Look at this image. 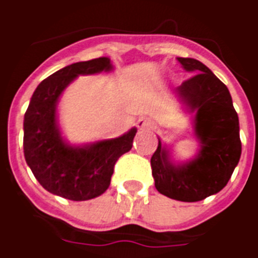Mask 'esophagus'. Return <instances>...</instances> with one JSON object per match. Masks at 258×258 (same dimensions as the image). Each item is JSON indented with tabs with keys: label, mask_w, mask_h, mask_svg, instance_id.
Instances as JSON below:
<instances>
[{
	"label": "esophagus",
	"mask_w": 258,
	"mask_h": 258,
	"mask_svg": "<svg viewBox=\"0 0 258 258\" xmlns=\"http://www.w3.org/2000/svg\"><path fill=\"white\" fill-rule=\"evenodd\" d=\"M137 127L140 131H148V129H152L153 127V122H152L151 118L148 117H141V118L137 121Z\"/></svg>",
	"instance_id": "1"
}]
</instances>
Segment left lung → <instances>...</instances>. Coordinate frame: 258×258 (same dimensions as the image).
I'll list each match as a JSON object with an SVG mask.
<instances>
[{
	"instance_id": "obj_1",
	"label": "left lung",
	"mask_w": 258,
	"mask_h": 258,
	"mask_svg": "<svg viewBox=\"0 0 258 258\" xmlns=\"http://www.w3.org/2000/svg\"><path fill=\"white\" fill-rule=\"evenodd\" d=\"M187 73L195 74L173 90L187 114L199 144L189 160H175L161 143L151 159L155 187L165 197L198 202L219 192L227 184L241 157L239 121L229 90L209 67L197 59L177 57Z\"/></svg>"
}]
</instances>
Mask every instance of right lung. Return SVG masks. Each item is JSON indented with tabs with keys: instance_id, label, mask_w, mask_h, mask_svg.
I'll return each instance as SVG.
<instances>
[{
	"instance_id": "add662e5",
	"label": "right lung",
	"mask_w": 258,
	"mask_h": 258,
	"mask_svg": "<svg viewBox=\"0 0 258 258\" xmlns=\"http://www.w3.org/2000/svg\"><path fill=\"white\" fill-rule=\"evenodd\" d=\"M114 70L109 57L66 66L44 79L24 115V156L48 192L70 201H89L110 185L115 161L132 149L137 127L115 139L71 144L59 123L57 105L64 90L81 75Z\"/></svg>"
}]
</instances>
